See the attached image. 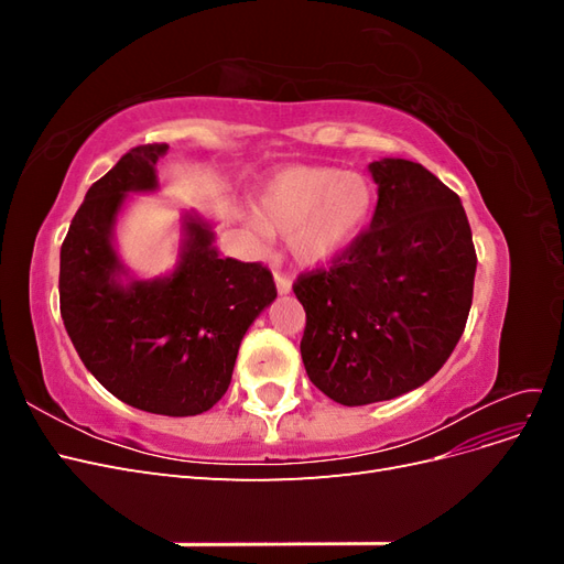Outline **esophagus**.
<instances>
[{"instance_id": "1", "label": "esophagus", "mask_w": 564, "mask_h": 564, "mask_svg": "<svg viewBox=\"0 0 564 564\" xmlns=\"http://www.w3.org/2000/svg\"><path fill=\"white\" fill-rule=\"evenodd\" d=\"M275 284H278V292L280 294H289L292 292V278L286 275V272H275Z\"/></svg>"}]
</instances>
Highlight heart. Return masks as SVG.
I'll return each instance as SVG.
<instances>
[{
  "mask_svg": "<svg viewBox=\"0 0 564 564\" xmlns=\"http://www.w3.org/2000/svg\"><path fill=\"white\" fill-rule=\"evenodd\" d=\"M373 185L338 166H286L272 174L253 204L256 224L286 235L301 263H327L344 253L367 226Z\"/></svg>",
  "mask_w": 564,
  "mask_h": 564,
  "instance_id": "b5f03b06",
  "label": "heart"
}]
</instances>
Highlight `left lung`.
<instances>
[{"label": "left lung", "mask_w": 564, "mask_h": 564, "mask_svg": "<svg viewBox=\"0 0 564 564\" xmlns=\"http://www.w3.org/2000/svg\"><path fill=\"white\" fill-rule=\"evenodd\" d=\"M365 232L329 268L303 272L301 357L338 404L392 400L433 379L456 348L473 303L477 256L460 199L429 169L383 158Z\"/></svg>", "instance_id": "left-lung-1"}]
</instances>
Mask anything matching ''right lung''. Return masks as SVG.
Segmentation results:
<instances>
[{"label": "right lung", "instance_id": "right-lung-1", "mask_svg": "<svg viewBox=\"0 0 564 564\" xmlns=\"http://www.w3.org/2000/svg\"><path fill=\"white\" fill-rule=\"evenodd\" d=\"M166 143L131 148L98 178L61 247V315L77 355L117 400L162 416L207 412L232 379L251 322L278 289L261 263L220 259L214 230L183 216L174 272L129 280L112 245L129 193L158 191L155 164Z\"/></svg>", "mask_w": 564, "mask_h": 564}]
</instances>
